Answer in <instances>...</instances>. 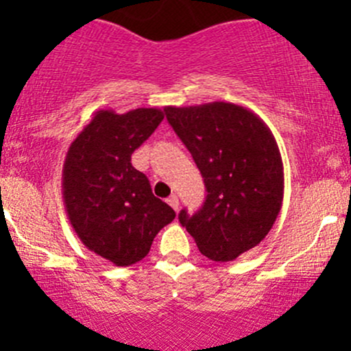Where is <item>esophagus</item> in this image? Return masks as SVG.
<instances>
[{"label": "esophagus", "instance_id": "1", "mask_svg": "<svg viewBox=\"0 0 351 351\" xmlns=\"http://www.w3.org/2000/svg\"><path fill=\"white\" fill-rule=\"evenodd\" d=\"M166 202H168V204L171 205V207L175 208V210H178V207H180V200H178V197H176V195H171V197L166 198Z\"/></svg>", "mask_w": 351, "mask_h": 351}]
</instances>
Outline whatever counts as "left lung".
<instances>
[{
	"label": "left lung",
	"mask_w": 351,
	"mask_h": 351,
	"mask_svg": "<svg viewBox=\"0 0 351 351\" xmlns=\"http://www.w3.org/2000/svg\"><path fill=\"white\" fill-rule=\"evenodd\" d=\"M165 113L207 189L195 214L180 212V224L208 260H236L263 241L282 208L284 165L277 141L241 105L212 101L166 107Z\"/></svg>",
	"instance_id": "left-lung-1"
}]
</instances>
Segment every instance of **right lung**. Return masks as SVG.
<instances>
[{
  "label": "right lung",
  "mask_w": 351,
  "mask_h": 351,
  "mask_svg": "<svg viewBox=\"0 0 351 351\" xmlns=\"http://www.w3.org/2000/svg\"><path fill=\"white\" fill-rule=\"evenodd\" d=\"M162 119L159 108L98 110L67 149L62 198L71 226L88 250L117 267L143 260L176 215L130 162Z\"/></svg>",
  "instance_id": "1"
}]
</instances>
